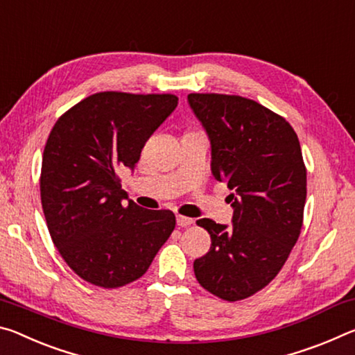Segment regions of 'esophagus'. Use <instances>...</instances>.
Instances as JSON below:
<instances>
[{
    "mask_svg": "<svg viewBox=\"0 0 355 355\" xmlns=\"http://www.w3.org/2000/svg\"><path fill=\"white\" fill-rule=\"evenodd\" d=\"M176 222L178 226H181V228H185V226H190L193 223V218H189V217H184V216H178L176 217Z\"/></svg>",
    "mask_w": 355,
    "mask_h": 355,
    "instance_id": "34e87169",
    "label": "esophagus"
}]
</instances>
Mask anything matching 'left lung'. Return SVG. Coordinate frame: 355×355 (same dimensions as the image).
<instances>
[{
	"label": "left lung",
	"instance_id": "8db88e82",
	"mask_svg": "<svg viewBox=\"0 0 355 355\" xmlns=\"http://www.w3.org/2000/svg\"><path fill=\"white\" fill-rule=\"evenodd\" d=\"M211 141L214 178L232 190V225L201 218L211 248L195 259V277L217 297L236 302L267 286L299 239L306 170L289 123L241 96L189 94Z\"/></svg>",
	"mask_w": 355,
	"mask_h": 355
}]
</instances>
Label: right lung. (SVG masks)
<instances>
[{
  "mask_svg": "<svg viewBox=\"0 0 355 355\" xmlns=\"http://www.w3.org/2000/svg\"><path fill=\"white\" fill-rule=\"evenodd\" d=\"M178 107L173 94L97 92L67 110L46 139L40 200L51 241L85 282L119 288L149 269L176 226L121 189L149 137Z\"/></svg>",
  "mask_w": 355,
  "mask_h": 355,
  "instance_id": "add662e5",
  "label": "right lung"
}]
</instances>
